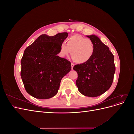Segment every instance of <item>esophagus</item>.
<instances>
[{"label": "esophagus", "mask_w": 134, "mask_h": 134, "mask_svg": "<svg viewBox=\"0 0 134 134\" xmlns=\"http://www.w3.org/2000/svg\"><path fill=\"white\" fill-rule=\"evenodd\" d=\"M71 69H73V67L74 66V64L73 63H71Z\"/></svg>", "instance_id": "esophagus-1"}]
</instances>
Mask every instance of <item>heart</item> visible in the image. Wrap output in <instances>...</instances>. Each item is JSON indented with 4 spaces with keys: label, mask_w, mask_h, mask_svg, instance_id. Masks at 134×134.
Masks as SVG:
<instances>
[{
    "label": "heart",
    "mask_w": 134,
    "mask_h": 134,
    "mask_svg": "<svg viewBox=\"0 0 134 134\" xmlns=\"http://www.w3.org/2000/svg\"><path fill=\"white\" fill-rule=\"evenodd\" d=\"M66 44H61L59 55L62 58L67 57L71 53L75 62L83 64L90 60L94 52V45L91 40L79 35L70 36L66 40Z\"/></svg>",
    "instance_id": "1"
}]
</instances>
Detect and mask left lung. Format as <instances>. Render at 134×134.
<instances>
[{
  "mask_svg": "<svg viewBox=\"0 0 134 134\" xmlns=\"http://www.w3.org/2000/svg\"><path fill=\"white\" fill-rule=\"evenodd\" d=\"M87 36L94 43V54L87 62L75 65L73 69L78 73L76 85L78 91L84 96L95 97L111 86L116 70L114 56L97 36Z\"/></svg>",
  "mask_w": 134,
  "mask_h": 134,
  "instance_id": "8db88e82",
  "label": "left lung"
}]
</instances>
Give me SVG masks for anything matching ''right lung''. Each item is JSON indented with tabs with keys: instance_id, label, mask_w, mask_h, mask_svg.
Instances as JSON below:
<instances>
[{
	"instance_id": "right-lung-1",
	"label": "right lung",
	"mask_w": 134,
	"mask_h": 134,
	"mask_svg": "<svg viewBox=\"0 0 134 134\" xmlns=\"http://www.w3.org/2000/svg\"><path fill=\"white\" fill-rule=\"evenodd\" d=\"M68 36L67 32L54 36L41 35L24 51L21 76L26 92L35 98L55 96L61 80L71 69L69 61L57 55Z\"/></svg>"
}]
</instances>
